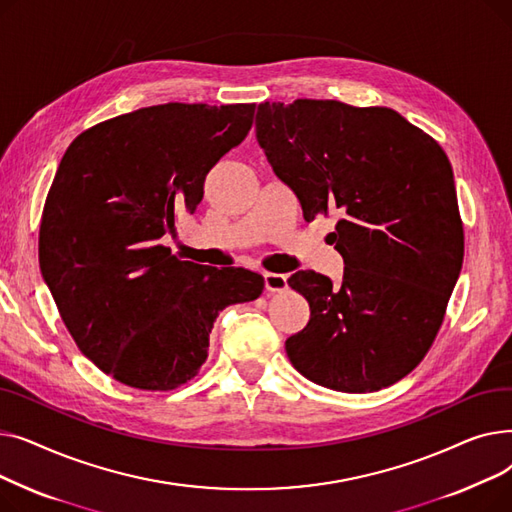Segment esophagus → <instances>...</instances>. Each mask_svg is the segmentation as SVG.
I'll list each match as a JSON object with an SVG mask.
<instances>
[{
  "label": "esophagus",
  "instance_id": "34e87169",
  "mask_svg": "<svg viewBox=\"0 0 512 512\" xmlns=\"http://www.w3.org/2000/svg\"><path fill=\"white\" fill-rule=\"evenodd\" d=\"M263 280H265V290L267 292H282V290L288 288V278L284 274H270V272H267L263 276Z\"/></svg>",
  "mask_w": 512,
  "mask_h": 512
}]
</instances>
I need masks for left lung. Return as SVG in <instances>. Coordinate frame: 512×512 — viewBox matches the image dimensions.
<instances>
[{
  "mask_svg": "<svg viewBox=\"0 0 512 512\" xmlns=\"http://www.w3.org/2000/svg\"><path fill=\"white\" fill-rule=\"evenodd\" d=\"M257 141L303 218L338 211L344 276L297 272L309 324L286 340L307 380L375 392L411 373L444 321L465 236L444 149L390 107L332 99L259 103Z\"/></svg>",
  "mask_w": 512,
  "mask_h": 512,
  "instance_id": "obj_1",
  "label": "left lung"
}]
</instances>
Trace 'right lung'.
Returning a JSON list of instances; mask_svg holds the SVG:
<instances>
[{
    "mask_svg": "<svg viewBox=\"0 0 512 512\" xmlns=\"http://www.w3.org/2000/svg\"><path fill=\"white\" fill-rule=\"evenodd\" d=\"M255 103H164L80 132L43 207L41 274L87 359L120 384L174 390L199 373L222 309L263 278L182 261L159 238L195 213L209 170L253 126Z\"/></svg>",
    "mask_w": 512,
    "mask_h": 512,
    "instance_id": "right-lung-1",
    "label": "right lung"
}]
</instances>
